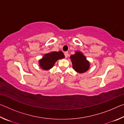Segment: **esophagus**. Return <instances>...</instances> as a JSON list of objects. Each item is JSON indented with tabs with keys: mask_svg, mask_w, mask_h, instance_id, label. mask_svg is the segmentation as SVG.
Returning <instances> with one entry per match:
<instances>
[{
	"mask_svg": "<svg viewBox=\"0 0 124 124\" xmlns=\"http://www.w3.org/2000/svg\"><path fill=\"white\" fill-rule=\"evenodd\" d=\"M64 55H65V57H66V58H67V57H68V52H64Z\"/></svg>",
	"mask_w": 124,
	"mask_h": 124,
	"instance_id": "esophagus-1",
	"label": "esophagus"
}]
</instances>
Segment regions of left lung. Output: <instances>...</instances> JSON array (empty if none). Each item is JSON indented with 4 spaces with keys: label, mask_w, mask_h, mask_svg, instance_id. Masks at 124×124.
<instances>
[{
    "label": "left lung",
    "mask_w": 124,
    "mask_h": 124,
    "mask_svg": "<svg viewBox=\"0 0 124 124\" xmlns=\"http://www.w3.org/2000/svg\"><path fill=\"white\" fill-rule=\"evenodd\" d=\"M73 68L79 73H83L89 70L90 63L82 52L76 51L75 54L70 56Z\"/></svg>",
    "instance_id": "obj_1"
}]
</instances>
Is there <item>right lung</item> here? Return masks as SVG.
<instances>
[{"instance_id":"obj_1","label":"right lung","mask_w":124,"mask_h":124,"mask_svg":"<svg viewBox=\"0 0 124 124\" xmlns=\"http://www.w3.org/2000/svg\"><path fill=\"white\" fill-rule=\"evenodd\" d=\"M65 56L61 51H51L45 54L40 60H39L40 67L45 70L52 68L57 60L64 58Z\"/></svg>"}]
</instances>
